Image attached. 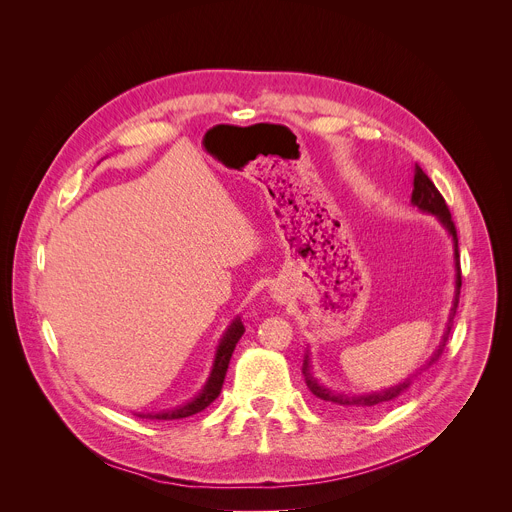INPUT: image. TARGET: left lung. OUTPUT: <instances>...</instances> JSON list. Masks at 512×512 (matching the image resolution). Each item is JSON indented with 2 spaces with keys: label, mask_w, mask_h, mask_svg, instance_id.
Masks as SVG:
<instances>
[{
  "label": "left lung",
  "mask_w": 512,
  "mask_h": 512,
  "mask_svg": "<svg viewBox=\"0 0 512 512\" xmlns=\"http://www.w3.org/2000/svg\"><path fill=\"white\" fill-rule=\"evenodd\" d=\"M411 204L417 206L419 210L423 212H429V214H435L437 221H440L444 225V229L450 233L452 241H454V261H456V296H454V302H452V310H450V320L446 324V332L442 336V342L440 346L435 348V352L431 354V358L427 360L425 369L431 367V364L442 356L444 348H446V342L450 338V330H452V324H454V316H456V308H458V298H460V287H462V273H460V255H458V235H456V225L452 221V214H450V208L444 200V196L440 194V190L435 188V184L427 178V174L415 164V176H413V194H411ZM302 375L306 379V385L308 389L322 401L326 403H332V405H338L342 409H350V411H371V409H377L385 403H391L395 401L397 397H401L403 393L409 391V387L413 385V377L405 379L403 383L395 385V387H389V389H383V391H377V393H364V395H344V393H336V391H330L326 389L314 375H312V367H310V356L306 354V360H304V367H302Z\"/></svg>",
  "instance_id": "obj_1"
}]
</instances>
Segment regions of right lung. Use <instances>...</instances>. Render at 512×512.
<instances>
[{
  "mask_svg": "<svg viewBox=\"0 0 512 512\" xmlns=\"http://www.w3.org/2000/svg\"><path fill=\"white\" fill-rule=\"evenodd\" d=\"M245 332V326L241 322V318H235V322L227 328L225 336L221 338V344H218L216 348V356H214V362H212V371H210V377L204 385V389L188 403L180 405V407H174V409H166V411H152V413H133L141 419H182V417H190L194 413H200L204 411L218 395H221V389H223V383H225V377H227V369H229V362H231V356H233V350L239 342V338L243 336Z\"/></svg>",
  "mask_w": 512,
  "mask_h": 512,
  "instance_id": "1",
  "label": "right lung"
}]
</instances>
